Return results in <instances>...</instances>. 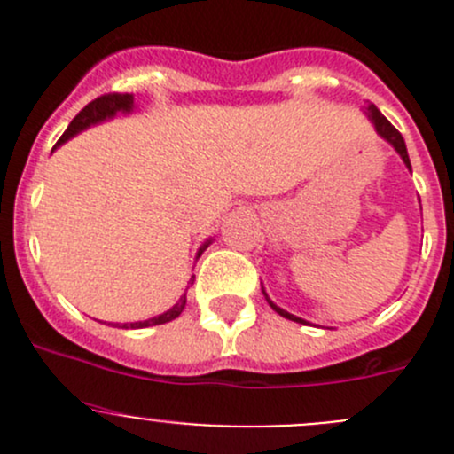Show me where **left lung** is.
I'll return each instance as SVG.
<instances>
[{
  "label": "left lung",
  "mask_w": 454,
  "mask_h": 454,
  "mask_svg": "<svg viewBox=\"0 0 454 454\" xmlns=\"http://www.w3.org/2000/svg\"><path fill=\"white\" fill-rule=\"evenodd\" d=\"M363 112H364V116H367L369 121L373 122L375 134H378L380 138H382V140H387L388 145H391L393 149L397 151V155H400V158H402V162H404V164H406V168H409V171H411L409 151H406V142H404V138H402L400 131H397L395 127H393L391 122H388L387 118L382 116V112H380V109L375 107L373 103H367V107H363ZM261 290H263V286H261ZM263 296H265V301H268V303H270V308H272L274 312H277L278 316H283V318H287V320H294V323H303V325H308V320H303V318H299V316H294V314L286 312V309L278 308L277 303H272V301H270V296H268V292H265V290H263Z\"/></svg>",
  "instance_id": "8db88e82"
}]
</instances>
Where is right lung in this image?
I'll return each mask as SVG.
<instances>
[{
    "label": "right lung",
    "instance_id": "obj_1",
    "mask_svg": "<svg viewBox=\"0 0 454 454\" xmlns=\"http://www.w3.org/2000/svg\"><path fill=\"white\" fill-rule=\"evenodd\" d=\"M134 109H136L134 94H105V96H100V98L91 100L90 105H85V107L81 109L79 116H76L74 121L70 122V127H67L66 134L59 138L57 145H54V149H57V146H61V145H66V142L74 138V136H79L81 131L87 129V127H94V125H100V122H105V121H112V118H116L118 114H122V116H127V114H134ZM210 244H213V237H210V239H206L204 244L200 246L198 256H195V259H200L201 253H204V250L208 248ZM191 286H193V278H191ZM189 287H186V290H189ZM184 305H186V292L180 296V301H177V303L173 305L171 309H167L164 314H158V316H153V318H146V320H136V323H116L114 327L145 329V327H153V325H164V323H168V320H176L177 316L182 314V309H184Z\"/></svg>",
    "mask_w": 454,
    "mask_h": 454
}]
</instances>
